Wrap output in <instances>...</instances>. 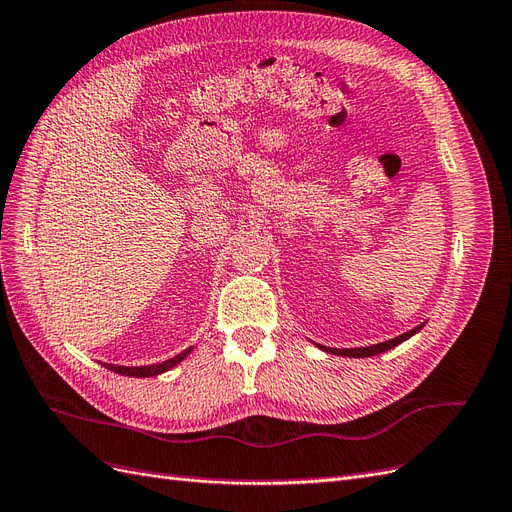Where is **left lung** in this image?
<instances>
[{"mask_svg":"<svg viewBox=\"0 0 512 512\" xmlns=\"http://www.w3.org/2000/svg\"><path fill=\"white\" fill-rule=\"evenodd\" d=\"M421 329H423V324H421V327H416V329H412V331L404 333V335L395 337V339H389V342H382V344H376V346H367V348H346V350H342V348H324V346H320V348H322V350H327L329 354H339V356H354V359H361V356H376V354H380V352L391 350V348H395L397 344L406 342L408 337H412L416 331H421Z\"/></svg>","mask_w":512,"mask_h":512,"instance_id":"8db88e82","label":"left lung"}]
</instances>
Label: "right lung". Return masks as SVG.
Masks as SVG:
<instances>
[{
	"label": "right lung",
	"instance_id": "1",
	"mask_svg": "<svg viewBox=\"0 0 512 512\" xmlns=\"http://www.w3.org/2000/svg\"><path fill=\"white\" fill-rule=\"evenodd\" d=\"M192 348L183 350L181 354L173 356V359H168L164 363H158V365H143V367H123V365H111V363H104L106 369L115 371V374H121V376H130V378H149V376H158L162 374V371H168L170 367H175L177 363H181L185 356L190 354Z\"/></svg>",
	"mask_w": 512,
	"mask_h": 512
}]
</instances>
